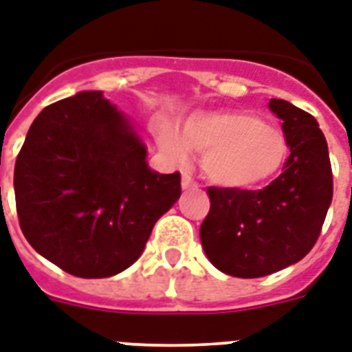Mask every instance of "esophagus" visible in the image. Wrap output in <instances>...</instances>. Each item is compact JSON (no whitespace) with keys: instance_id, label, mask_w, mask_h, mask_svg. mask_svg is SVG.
<instances>
[{"instance_id":"obj_1","label":"esophagus","mask_w":352,"mask_h":352,"mask_svg":"<svg viewBox=\"0 0 352 352\" xmlns=\"http://www.w3.org/2000/svg\"><path fill=\"white\" fill-rule=\"evenodd\" d=\"M197 186V182L193 181V177L188 173V171H182V188L188 190V188H195Z\"/></svg>"}]
</instances>
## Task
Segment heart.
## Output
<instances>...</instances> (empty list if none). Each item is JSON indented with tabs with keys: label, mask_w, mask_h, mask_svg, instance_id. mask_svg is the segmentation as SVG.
<instances>
[{
	"label": "heart",
	"mask_w": 352,
	"mask_h": 352,
	"mask_svg": "<svg viewBox=\"0 0 352 352\" xmlns=\"http://www.w3.org/2000/svg\"><path fill=\"white\" fill-rule=\"evenodd\" d=\"M157 138L160 149L175 162L190 159L192 149L206 153V175L228 188L259 186L278 173L287 157L283 133L245 111L193 115L184 120L182 133L162 124Z\"/></svg>",
	"instance_id": "b5f03b06"
}]
</instances>
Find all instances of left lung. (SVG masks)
<instances>
[{
    "mask_svg": "<svg viewBox=\"0 0 352 352\" xmlns=\"http://www.w3.org/2000/svg\"><path fill=\"white\" fill-rule=\"evenodd\" d=\"M268 107L283 120L290 153L263 190L210 186L201 243L215 268L234 278H263L294 265L316 245L333 201L327 140L316 118L287 100Z\"/></svg>",
    "mask_w": 352,
    "mask_h": 352,
    "instance_id": "1",
    "label": "left lung"
}]
</instances>
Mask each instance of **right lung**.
Listing matches in <instances>:
<instances>
[{
  "label": "right lung",
  "mask_w": 352,
  "mask_h": 352,
  "mask_svg": "<svg viewBox=\"0 0 352 352\" xmlns=\"http://www.w3.org/2000/svg\"><path fill=\"white\" fill-rule=\"evenodd\" d=\"M16 212L38 254L76 278H109L137 261L160 215L181 197L126 117L84 91L32 122L14 168Z\"/></svg>",
  "instance_id": "1"
}]
</instances>
